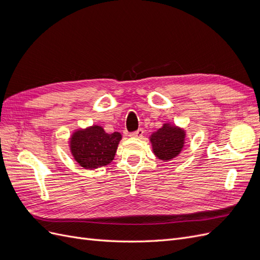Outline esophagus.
Masks as SVG:
<instances>
[{
    "mask_svg": "<svg viewBox=\"0 0 260 260\" xmlns=\"http://www.w3.org/2000/svg\"><path fill=\"white\" fill-rule=\"evenodd\" d=\"M143 135H144V131H143V129H138L137 131H133V132H131V133H130V137L141 139V138L143 137Z\"/></svg>",
    "mask_w": 260,
    "mask_h": 260,
    "instance_id": "1",
    "label": "esophagus"
}]
</instances>
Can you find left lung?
<instances>
[{
    "label": "left lung",
    "mask_w": 260,
    "mask_h": 260,
    "mask_svg": "<svg viewBox=\"0 0 260 260\" xmlns=\"http://www.w3.org/2000/svg\"><path fill=\"white\" fill-rule=\"evenodd\" d=\"M185 132L176 125L165 123L151 137L153 152L161 160H170L182 151Z\"/></svg>",
    "instance_id": "obj_1"
}]
</instances>
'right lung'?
<instances>
[{"instance_id": "obj_1", "label": "right lung", "mask_w": 260, "mask_h": 260, "mask_svg": "<svg viewBox=\"0 0 260 260\" xmlns=\"http://www.w3.org/2000/svg\"><path fill=\"white\" fill-rule=\"evenodd\" d=\"M120 140L119 132L108 135L100 125H92L74 133L70 138V151L81 167L95 169L114 159Z\"/></svg>"}]
</instances>
